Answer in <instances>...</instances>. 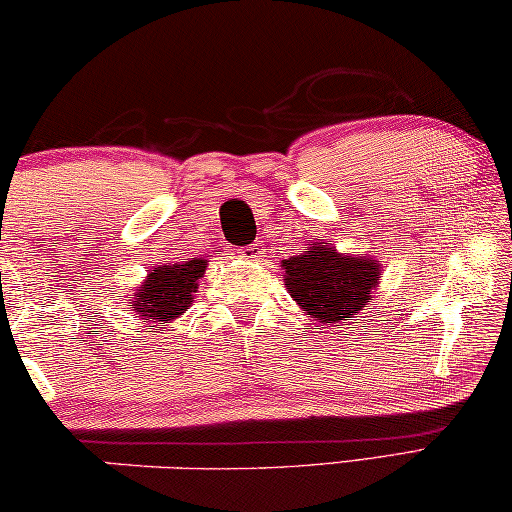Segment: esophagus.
I'll use <instances>...</instances> for the list:
<instances>
[{
	"label": "esophagus",
	"mask_w": 512,
	"mask_h": 512,
	"mask_svg": "<svg viewBox=\"0 0 512 512\" xmlns=\"http://www.w3.org/2000/svg\"><path fill=\"white\" fill-rule=\"evenodd\" d=\"M264 255V248L259 246V243H250V246H246L241 250V257L243 259H259Z\"/></svg>",
	"instance_id": "esophagus-1"
}]
</instances>
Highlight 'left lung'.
<instances>
[{"label":"left lung","mask_w":512,"mask_h":512,"mask_svg":"<svg viewBox=\"0 0 512 512\" xmlns=\"http://www.w3.org/2000/svg\"><path fill=\"white\" fill-rule=\"evenodd\" d=\"M285 287L296 305L319 324H345L368 308L379 287L375 255L340 253L322 239L305 243L299 255L282 259Z\"/></svg>","instance_id":"obj_1"}]
</instances>
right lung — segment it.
<instances>
[{
  "label": "right lung",
  "instance_id": "obj_1",
  "mask_svg": "<svg viewBox=\"0 0 512 512\" xmlns=\"http://www.w3.org/2000/svg\"><path fill=\"white\" fill-rule=\"evenodd\" d=\"M204 271H207V259L202 257L156 266L147 273L142 285L128 294L133 312L147 322L172 324L193 305Z\"/></svg>",
  "mask_w": 512,
  "mask_h": 512
}]
</instances>
